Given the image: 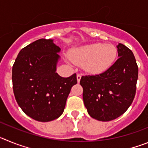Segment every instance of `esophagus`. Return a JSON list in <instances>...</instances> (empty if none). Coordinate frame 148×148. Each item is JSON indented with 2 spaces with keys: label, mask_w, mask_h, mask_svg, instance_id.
<instances>
[{
  "label": "esophagus",
  "mask_w": 148,
  "mask_h": 148,
  "mask_svg": "<svg viewBox=\"0 0 148 148\" xmlns=\"http://www.w3.org/2000/svg\"><path fill=\"white\" fill-rule=\"evenodd\" d=\"M81 78H82V75H81L80 73H77V81H78V83L80 82Z\"/></svg>",
  "instance_id": "34e87169"
}]
</instances>
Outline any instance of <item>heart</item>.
I'll return each mask as SVG.
<instances>
[{"label":"heart","instance_id":"obj_1","mask_svg":"<svg viewBox=\"0 0 148 148\" xmlns=\"http://www.w3.org/2000/svg\"><path fill=\"white\" fill-rule=\"evenodd\" d=\"M117 49L112 44L100 43L84 46L70 54L72 61L77 64L83 65L91 73H101L106 71L114 63Z\"/></svg>","mask_w":148,"mask_h":148}]
</instances>
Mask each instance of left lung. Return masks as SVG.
I'll list each match as a JSON object with an SVG mask.
<instances>
[{"label": "left lung", "mask_w": 148, "mask_h": 148, "mask_svg": "<svg viewBox=\"0 0 148 148\" xmlns=\"http://www.w3.org/2000/svg\"><path fill=\"white\" fill-rule=\"evenodd\" d=\"M118 56L110 67L98 75H83V100L89 115L99 121H109L125 113L136 90L138 68L133 52L119 44Z\"/></svg>", "instance_id": "left-lung-1"}]
</instances>
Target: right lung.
Instances as JSON below:
<instances>
[{
	"mask_svg": "<svg viewBox=\"0 0 148 148\" xmlns=\"http://www.w3.org/2000/svg\"><path fill=\"white\" fill-rule=\"evenodd\" d=\"M59 47L41 38L20 51L12 66V88L17 103L29 117L38 121L58 119L64 110L76 74L63 78L56 73Z\"/></svg>",
	"mask_w": 148,
	"mask_h": 148,
	"instance_id": "obj_1",
	"label": "right lung"
}]
</instances>
